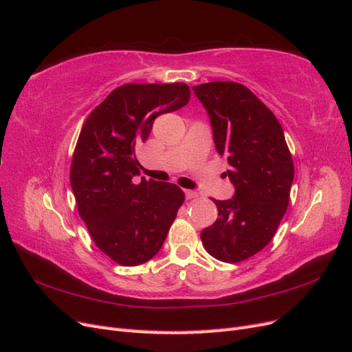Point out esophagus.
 I'll return each instance as SVG.
<instances>
[{
    "instance_id": "esophagus-1",
    "label": "esophagus",
    "mask_w": 352,
    "mask_h": 352,
    "mask_svg": "<svg viewBox=\"0 0 352 352\" xmlns=\"http://www.w3.org/2000/svg\"><path fill=\"white\" fill-rule=\"evenodd\" d=\"M184 195L187 199H196L199 197V192L195 190H184Z\"/></svg>"
}]
</instances>
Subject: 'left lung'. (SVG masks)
Returning <instances> with one entry per match:
<instances>
[{"label":"left lung","mask_w":352,"mask_h":352,"mask_svg":"<svg viewBox=\"0 0 352 352\" xmlns=\"http://www.w3.org/2000/svg\"><path fill=\"white\" fill-rule=\"evenodd\" d=\"M192 90L208 111L214 146L230 165L223 174L235 187L232 199H213L218 219L201 231V243L221 262H243L272 241L287 212L292 157L279 121L250 89L210 82Z\"/></svg>","instance_id":"8db88e82"}]
</instances>
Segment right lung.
<instances>
[{
	"mask_svg": "<svg viewBox=\"0 0 352 352\" xmlns=\"http://www.w3.org/2000/svg\"><path fill=\"white\" fill-rule=\"evenodd\" d=\"M186 83L124 85L85 121L74 149L70 183L89 234L114 262L138 266L151 260L184 201L173 183L140 175L135 146L149 138L156 117L188 104Z\"/></svg>",
	"mask_w": 352,
	"mask_h": 352,
	"instance_id": "add662e5",
	"label": "right lung"
}]
</instances>
